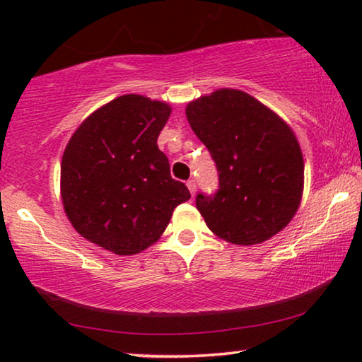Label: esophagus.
Here are the masks:
<instances>
[{"label":"esophagus","mask_w":362,"mask_h":362,"mask_svg":"<svg viewBox=\"0 0 362 362\" xmlns=\"http://www.w3.org/2000/svg\"><path fill=\"white\" fill-rule=\"evenodd\" d=\"M186 186H187V189L191 191V194L194 196L196 194V181L194 180H189V181L186 182Z\"/></svg>","instance_id":"obj_1"}]
</instances>
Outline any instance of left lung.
<instances>
[{
  "mask_svg": "<svg viewBox=\"0 0 362 362\" xmlns=\"http://www.w3.org/2000/svg\"><path fill=\"white\" fill-rule=\"evenodd\" d=\"M187 122L219 173L216 194L196 196L209 229L230 244H260L291 221L305 163L291 128L249 93L221 88L187 103Z\"/></svg>",
  "mask_w": 362,
  "mask_h": 362,
  "instance_id": "obj_1",
  "label": "left lung"
}]
</instances>
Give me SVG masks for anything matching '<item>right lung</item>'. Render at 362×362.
Segmentation results:
<instances>
[{
	"instance_id": "add662e5",
	"label": "right lung",
	"mask_w": 362,
	"mask_h": 362,
	"mask_svg": "<svg viewBox=\"0 0 362 362\" xmlns=\"http://www.w3.org/2000/svg\"><path fill=\"white\" fill-rule=\"evenodd\" d=\"M170 113L165 102L128 93L93 112L71 136L61 196L74 229L87 240L117 255L140 254L191 197L156 145Z\"/></svg>"
}]
</instances>
